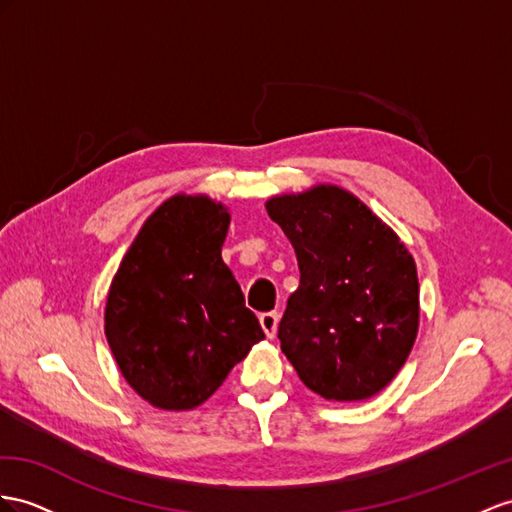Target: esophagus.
<instances>
[{
  "label": "esophagus",
  "instance_id": "1",
  "mask_svg": "<svg viewBox=\"0 0 512 512\" xmlns=\"http://www.w3.org/2000/svg\"><path fill=\"white\" fill-rule=\"evenodd\" d=\"M259 324L261 329H264V333L272 339L274 335H277V326H279V313L277 311H268V313H261L259 316Z\"/></svg>",
  "mask_w": 512,
  "mask_h": 512
}]
</instances>
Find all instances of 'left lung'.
<instances>
[{
	"label": "left lung",
	"instance_id": "1",
	"mask_svg": "<svg viewBox=\"0 0 512 512\" xmlns=\"http://www.w3.org/2000/svg\"><path fill=\"white\" fill-rule=\"evenodd\" d=\"M266 209L292 242L300 270L279 324L287 361L326 400L372 398L415 344L413 255L387 222L333 183L277 194Z\"/></svg>",
	"mask_w": 512,
	"mask_h": 512
}]
</instances>
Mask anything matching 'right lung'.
<instances>
[{
  "instance_id": "right-lung-1",
  "label": "right lung",
  "mask_w": 512,
  "mask_h": 512,
  "mask_svg": "<svg viewBox=\"0 0 512 512\" xmlns=\"http://www.w3.org/2000/svg\"><path fill=\"white\" fill-rule=\"evenodd\" d=\"M229 222L205 194L170 196L112 279L108 344L127 385L155 409L201 406L266 337L220 255Z\"/></svg>"
}]
</instances>
